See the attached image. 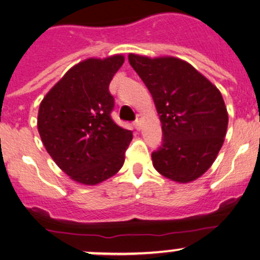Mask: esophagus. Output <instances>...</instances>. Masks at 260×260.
I'll use <instances>...</instances> for the list:
<instances>
[{
    "label": "esophagus",
    "instance_id": "esophagus-1",
    "mask_svg": "<svg viewBox=\"0 0 260 260\" xmlns=\"http://www.w3.org/2000/svg\"><path fill=\"white\" fill-rule=\"evenodd\" d=\"M141 125H142V117L138 116L135 121V127L137 128V129H141Z\"/></svg>",
    "mask_w": 260,
    "mask_h": 260
}]
</instances>
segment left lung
<instances>
[{
	"instance_id": "left-lung-1",
	"label": "left lung",
	"mask_w": 260,
	"mask_h": 260,
	"mask_svg": "<svg viewBox=\"0 0 260 260\" xmlns=\"http://www.w3.org/2000/svg\"><path fill=\"white\" fill-rule=\"evenodd\" d=\"M161 122L162 143L153 167L176 182L196 180L210 169L223 144L228 113L221 92L192 65L174 56L129 54Z\"/></svg>"
}]
</instances>
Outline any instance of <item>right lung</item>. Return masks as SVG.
Here are the masks:
<instances>
[{"instance_id": "add662e5", "label": "right lung", "mask_w": 260, "mask_h": 260, "mask_svg": "<svg viewBox=\"0 0 260 260\" xmlns=\"http://www.w3.org/2000/svg\"><path fill=\"white\" fill-rule=\"evenodd\" d=\"M123 55L90 58L65 74L39 106L38 132L45 149L74 181L96 185L124 162L132 131L111 118L115 99L108 86Z\"/></svg>"}]
</instances>
